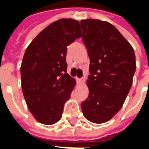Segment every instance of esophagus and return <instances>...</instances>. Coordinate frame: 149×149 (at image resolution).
<instances>
[{"label":"esophagus","mask_w":149,"mask_h":149,"mask_svg":"<svg viewBox=\"0 0 149 149\" xmlns=\"http://www.w3.org/2000/svg\"><path fill=\"white\" fill-rule=\"evenodd\" d=\"M77 81L79 83H83L84 81V78H80V79H77Z\"/></svg>","instance_id":"esophagus-1"}]
</instances>
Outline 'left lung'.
<instances>
[{"instance_id": "1", "label": "left lung", "mask_w": 149, "mask_h": 149, "mask_svg": "<svg viewBox=\"0 0 149 149\" xmlns=\"http://www.w3.org/2000/svg\"><path fill=\"white\" fill-rule=\"evenodd\" d=\"M81 25L90 59L89 93L81 109L88 120L102 124L120 111L130 91L136 71L135 52L109 22L87 19Z\"/></svg>"}]
</instances>
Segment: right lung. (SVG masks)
I'll return each instance as SVG.
<instances>
[{"label": "right lung", "instance_id": "1", "mask_svg": "<svg viewBox=\"0 0 149 149\" xmlns=\"http://www.w3.org/2000/svg\"><path fill=\"white\" fill-rule=\"evenodd\" d=\"M81 37L80 23L60 19L29 44L21 62V88L29 110L37 121L58 122L76 81L67 73V47Z\"/></svg>", "mask_w": 149, "mask_h": 149}]
</instances>
